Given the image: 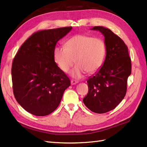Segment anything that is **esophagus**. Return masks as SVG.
<instances>
[{"mask_svg": "<svg viewBox=\"0 0 147 147\" xmlns=\"http://www.w3.org/2000/svg\"><path fill=\"white\" fill-rule=\"evenodd\" d=\"M78 83V81L75 80H71V85H75V84Z\"/></svg>", "mask_w": 147, "mask_h": 147, "instance_id": "34e87169", "label": "esophagus"}]
</instances>
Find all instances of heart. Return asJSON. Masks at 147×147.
Wrapping results in <instances>:
<instances>
[{"instance_id":"b5f03b06","label":"heart","mask_w":147,"mask_h":147,"mask_svg":"<svg viewBox=\"0 0 147 147\" xmlns=\"http://www.w3.org/2000/svg\"><path fill=\"white\" fill-rule=\"evenodd\" d=\"M107 49L104 40L100 38L76 35L72 36L65 46H58L54 52V58L60 69L67 73L77 63L71 75L81 78L86 72L93 74L97 72L104 63Z\"/></svg>"}]
</instances>
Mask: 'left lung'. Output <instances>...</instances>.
I'll return each instance as SVG.
<instances>
[{"mask_svg":"<svg viewBox=\"0 0 147 147\" xmlns=\"http://www.w3.org/2000/svg\"><path fill=\"white\" fill-rule=\"evenodd\" d=\"M92 30L104 35L107 52L101 68L87 80L88 92L83 101L91 111L103 114L115 109L125 96L131 61L128 48L119 36L103 26Z\"/></svg>","mask_w":147,"mask_h":147,"instance_id":"8db88e82","label":"left lung"}]
</instances>
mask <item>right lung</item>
<instances>
[{"mask_svg": "<svg viewBox=\"0 0 147 147\" xmlns=\"http://www.w3.org/2000/svg\"><path fill=\"white\" fill-rule=\"evenodd\" d=\"M71 26L40 30L19 49L12 61L11 74L14 97L24 109L37 116L54 111L71 85L54 58L56 43Z\"/></svg>", "mask_w": 147, "mask_h": 147, "instance_id": "obj_1", "label": "right lung"}]
</instances>
